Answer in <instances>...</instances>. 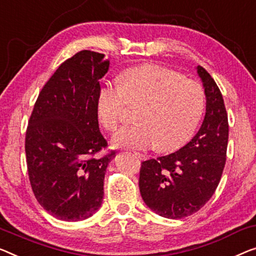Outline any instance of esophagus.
Here are the masks:
<instances>
[{"instance_id":"obj_1","label":"esophagus","mask_w":256,"mask_h":256,"mask_svg":"<svg viewBox=\"0 0 256 256\" xmlns=\"http://www.w3.org/2000/svg\"><path fill=\"white\" fill-rule=\"evenodd\" d=\"M134 155H136V158H138L139 160H144V158H146V156H144V154H140V152H134Z\"/></svg>"}]
</instances>
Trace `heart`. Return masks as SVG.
<instances>
[{
  "label": "heart",
  "instance_id": "heart-1",
  "mask_svg": "<svg viewBox=\"0 0 256 256\" xmlns=\"http://www.w3.org/2000/svg\"><path fill=\"white\" fill-rule=\"evenodd\" d=\"M126 102L140 106L139 123L120 130L112 138L114 146L172 150L193 136L204 115L206 95L199 82L177 71L146 64L122 72L120 85L106 84L98 90L96 112L106 130L118 128Z\"/></svg>",
  "mask_w": 256,
  "mask_h": 256
}]
</instances>
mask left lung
<instances>
[{
  "label": "left lung",
  "instance_id": "8db88e82",
  "mask_svg": "<svg viewBox=\"0 0 256 256\" xmlns=\"http://www.w3.org/2000/svg\"><path fill=\"white\" fill-rule=\"evenodd\" d=\"M196 71L206 94V115L196 136L169 155L141 163V196L160 216L178 220L196 212L212 196L226 161L228 114L222 93L204 68Z\"/></svg>",
  "mask_w": 256,
  "mask_h": 256
}]
</instances>
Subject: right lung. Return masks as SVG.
<instances>
[{"instance_id":"obj_1","label":"right lung","mask_w":256,"mask_h":256,"mask_svg":"<svg viewBox=\"0 0 256 256\" xmlns=\"http://www.w3.org/2000/svg\"><path fill=\"white\" fill-rule=\"evenodd\" d=\"M104 55L82 50L41 90L26 130L25 152L36 200L60 220L78 222L101 207L106 166L115 158L98 128L96 100L108 72Z\"/></svg>"}]
</instances>
